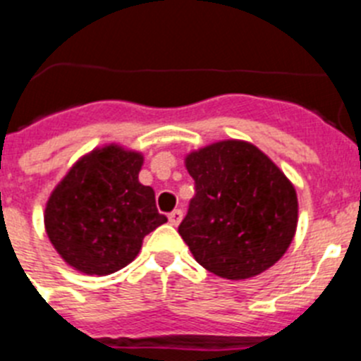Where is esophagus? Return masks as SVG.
<instances>
[{
    "mask_svg": "<svg viewBox=\"0 0 361 361\" xmlns=\"http://www.w3.org/2000/svg\"><path fill=\"white\" fill-rule=\"evenodd\" d=\"M183 216H184L183 209H175V212L170 213V216H168V219H170L171 226H178L180 222H183Z\"/></svg>",
    "mask_w": 361,
    "mask_h": 361,
    "instance_id": "1",
    "label": "esophagus"
}]
</instances>
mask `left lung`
Segmentation results:
<instances>
[{
  "label": "left lung",
  "instance_id": "8db88e82",
  "mask_svg": "<svg viewBox=\"0 0 361 361\" xmlns=\"http://www.w3.org/2000/svg\"><path fill=\"white\" fill-rule=\"evenodd\" d=\"M195 197L178 233L197 262L228 280L275 266L298 224L296 190L262 149L228 139L184 159Z\"/></svg>",
  "mask_w": 361,
  "mask_h": 361
}]
</instances>
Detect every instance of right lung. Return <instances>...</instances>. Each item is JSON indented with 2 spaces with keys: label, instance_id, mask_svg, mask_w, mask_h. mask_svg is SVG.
Returning a JSON list of instances; mask_svg holds the SVG:
<instances>
[{
  "label": "right lung",
  "instance_id": "1",
  "mask_svg": "<svg viewBox=\"0 0 361 361\" xmlns=\"http://www.w3.org/2000/svg\"><path fill=\"white\" fill-rule=\"evenodd\" d=\"M141 152L104 145L79 159L50 193L44 229L59 257L85 275L128 266L149 231L168 222L139 183Z\"/></svg>",
  "mask_w": 361,
  "mask_h": 361
}]
</instances>
